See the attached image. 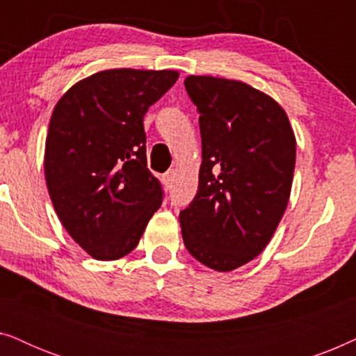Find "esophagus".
Instances as JSON below:
<instances>
[{"instance_id":"obj_1","label":"esophagus","mask_w":356,"mask_h":356,"mask_svg":"<svg viewBox=\"0 0 356 356\" xmlns=\"http://www.w3.org/2000/svg\"><path fill=\"white\" fill-rule=\"evenodd\" d=\"M175 177H177V172H175V170H168V172L163 175V184H165V188L172 189L173 183H175Z\"/></svg>"}]
</instances>
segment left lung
Instances as JSON below:
<instances>
[{"instance_id":"obj_1","label":"left lung","mask_w":356,"mask_h":356,"mask_svg":"<svg viewBox=\"0 0 356 356\" xmlns=\"http://www.w3.org/2000/svg\"><path fill=\"white\" fill-rule=\"evenodd\" d=\"M197 106L202 163L197 194L179 213L186 250L217 272L259 256L290 199L296 139L279 102L250 84L213 76L184 79Z\"/></svg>"}]
</instances>
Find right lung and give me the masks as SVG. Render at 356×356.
<instances>
[{"instance_id":"obj_1","label":"right lung","mask_w":356,"mask_h":356,"mask_svg":"<svg viewBox=\"0 0 356 356\" xmlns=\"http://www.w3.org/2000/svg\"><path fill=\"white\" fill-rule=\"evenodd\" d=\"M178 76L100 71L76 82L53 110L43 159L48 194L66 232L97 261L129 254L162 204L143 121Z\"/></svg>"}]
</instances>
